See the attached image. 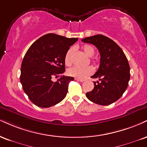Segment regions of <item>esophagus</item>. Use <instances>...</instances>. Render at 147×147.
Listing matches in <instances>:
<instances>
[{
    "instance_id": "34e87169",
    "label": "esophagus",
    "mask_w": 147,
    "mask_h": 147,
    "mask_svg": "<svg viewBox=\"0 0 147 147\" xmlns=\"http://www.w3.org/2000/svg\"><path fill=\"white\" fill-rule=\"evenodd\" d=\"M75 80L77 81H79V82H84L85 81L84 79H77V78H75Z\"/></svg>"
}]
</instances>
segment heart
Masks as SVG:
<instances>
[{
  "label": "heart",
  "instance_id": "1",
  "mask_svg": "<svg viewBox=\"0 0 147 147\" xmlns=\"http://www.w3.org/2000/svg\"><path fill=\"white\" fill-rule=\"evenodd\" d=\"M82 49L88 57H92L94 55L95 50L92 45H85L82 47ZM73 49H70L67 51L64 57V63L67 66H70L72 64V54ZM93 72V68L92 66L78 67L75 66L70 68L68 70V75L70 77L77 79H84L87 76L91 75Z\"/></svg>",
  "mask_w": 147,
  "mask_h": 147
}]
</instances>
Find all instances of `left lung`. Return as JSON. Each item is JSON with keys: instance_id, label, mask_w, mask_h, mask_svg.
Returning a JSON list of instances; mask_svg holds the SVG:
<instances>
[{"instance_id": "8db88e82", "label": "left lung", "mask_w": 147, "mask_h": 147, "mask_svg": "<svg viewBox=\"0 0 147 147\" xmlns=\"http://www.w3.org/2000/svg\"><path fill=\"white\" fill-rule=\"evenodd\" d=\"M92 44L100 53V66L92 78L94 81L92 90L86 93L90 100L100 105H108L121 98L126 90L130 79L128 60L121 47L110 38L96 35L82 39Z\"/></svg>"}]
</instances>
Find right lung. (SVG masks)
I'll return each instance as SVG.
<instances>
[{
  "instance_id": "obj_1",
  "label": "right lung",
  "mask_w": 147,
  "mask_h": 147,
  "mask_svg": "<svg viewBox=\"0 0 147 147\" xmlns=\"http://www.w3.org/2000/svg\"><path fill=\"white\" fill-rule=\"evenodd\" d=\"M78 38L49 33L37 40L29 47L21 64L20 83L23 90L33 104L50 107L66 96L72 77L61 75L65 72L64 57Z\"/></svg>"
}]
</instances>
